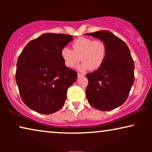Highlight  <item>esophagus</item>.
<instances>
[{
    "instance_id": "obj_1",
    "label": "esophagus",
    "mask_w": 152,
    "mask_h": 152,
    "mask_svg": "<svg viewBox=\"0 0 152 152\" xmlns=\"http://www.w3.org/2000/svg\"><path fill=\"white\" fill-rule=\"evenodd\" d=\"M77 76H78V77H80L84 76V74H82V73H80V72H78Z\"/></svg>"
}]
</instances>
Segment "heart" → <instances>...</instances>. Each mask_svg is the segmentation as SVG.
<instances>
[{
	"label": "heart",
	"instance_id": "heart-1",
	"mask_svg": "<svg viewBox=\"0 0 152 152\" xmlns=\"http://www.w3.org/2000/svg\"><path fill=\"white\" fill-rule=\"evenodd\" d=\"M72 50L64 47L61 50L64 64L68 68H72L79 62L80 71L91 69L95 70L102 67L107 57V46L102 41L86 37H80L72 43Z\"/></svg>",
	"mask_w": 152,
	"mask_h": 152
}]
</instances>
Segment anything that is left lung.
I'll use <instances>...</instances> for the list:
<instances>
[{"mask_svg": "<svg viewBox=\"0 0 152 152\" xmlns=\"http://www.w3.org/2000/svg\"><path fill=\"white\" fill-rule=\"evenodd\" d=\"M102 41L107 57L101 68L86 74V96L93 107L110 111L126 100L134 82V64L130 50L119 37L108 31L86 33Z\"/></svg>", "mask_w": 152, "mask_h": 152, "instance_id": "1", "label": "left lung"}]
</instances>
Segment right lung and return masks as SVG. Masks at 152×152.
I'll list each match as a JSON object with an SVG mask.
<instances>
[{
  "mask_svg": "<svg viewBox=\"0 0 152 152\" xmlns=\"http://www.w3.org/2000/svg\"><path fill=\"white\" fill-rule=\"evenodd\" d=\"M72 40V35L46 33L30 41L20 54L16 82L20 98L33 111L50 114L65 104L77 73L65 66L61 50Z\"/></svg>",
  "mask_w": 152,
  "mask_h": 152,
  "instance_id": "right-lung-1",
  "label": "right lung"
}]
</instances>
